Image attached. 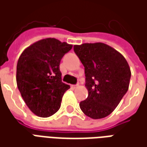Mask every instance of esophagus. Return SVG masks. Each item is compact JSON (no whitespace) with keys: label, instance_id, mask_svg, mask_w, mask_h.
<instances>
[{"label":"esophagus","instance_id":"esophagus-1","mask_svg":"<svg viewBox=\"0 0 147 147\" xmlns=\"http://www.w3.org/2000/svg\"><path fill=\"white\" fill-rule=\"evenodd\" d=\"M72 87H73V88H76V87H78V86H79V84H76V85H72Z\"/></svg>","mask_w":147,"mask_h":147}]
</instances>
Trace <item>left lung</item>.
Returning <instances> with one entry per match:
<instances>
[{
  "label": "left lung",
  "instance_id": "left-lung-1",
  "mask_svg": "<svg viewBox=\"0 0 147 147\" xmlns=\"http://www.w3.org/2000/svg\"><path fill=\"white\" fill-rule=\"evenodd\" d=\"M84 66L88 97L80 102L83 113L92 119L112 113L128 90L131 69L126 59L102 42L74 45Z\"/></svg>",
  "mask_w": 147,
  "mask_h": 147
}]
</instances>
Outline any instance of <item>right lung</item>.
Here are the masks:
<instances>
[{
	"instance_id": "add662e5",
	"label": "right lung",
	"mask_w": 147,
	"mask_h": 147,
	"mask_svg": "<svg viewBox=\"0 0 147 147\" xmlns=\"http://www.w3.org/2000/svg\"><path fill=\"white\" fill-rule=\"evenodd\" d=\"M72 45L56 38H44L24 49L16 67V83L30 110L49 117L61 107L64 92L70 86L61 81L60 63Z\"/></svg>"
}]
</instances>
